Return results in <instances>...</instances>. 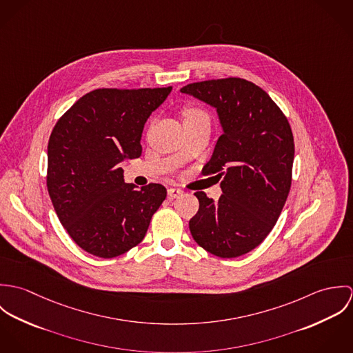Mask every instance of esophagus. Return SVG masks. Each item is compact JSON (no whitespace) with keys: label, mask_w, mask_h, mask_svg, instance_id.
Masks as SVG:
<instances>
[{"label":"esophagus","mask_w":353,"mask_h":353,"mask_svg":"<svg viewBox=\"0 0 353 353\" xmlns=\"http://www.w3.org/2000/svg\"><path fill=\"white\" fill-rule=\"evenodd\" d=\"M167 193H168V197H170V199H176V197H179L183 192H182L181 189H176V188H170V189L167 190Z\"/></svg>","instance_id":"34e87169"}]
</instances>
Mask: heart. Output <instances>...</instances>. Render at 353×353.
<instances>
[{
  "label": "heart",
  "mask_w": 353,
  "mask_h": 353,
  "mask_svg": "<svg viewBox=\"0 0 353 353\" xmlns=\"http://www.w3.org/2000/svg\"><path fill=\"white\" fill-rule=\"evenodd\" d=\"M185 115H186V118H193V117H199V115H203V114L197 108H189V110L185 111Z\"/></svg>",
  "instance_id": "b5f03b06"
}]
</instances>
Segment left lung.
Wrapping results in <instances>:
<instances>
[{
    "label": "left lung",
    "instance_id": "left-lung-1",
    "mask_svg": "<svg viewBox=\"0 0 353 353\" xmlns=\"http://www.w3.org/2000/svg\"><path fill=\"white\" fill-rule=\"evenodd\" d=\"M216 108L223 134L203 174L221 179L217 201L203 192L189 221L193 239L220 258L252 252L274 227L287 201L295 144L288 119L258 85L230 77L181 88Z\"/></svg>",
    "mask_w": 353,
    "mask_h": 353
}]
</instances>
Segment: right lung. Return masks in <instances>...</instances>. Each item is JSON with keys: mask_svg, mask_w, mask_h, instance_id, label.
I'll return each mask as SVG.
<instances>
[{"mask_svg": "<svg viewBox=\"0 0 353 353\" xmlns=\"http://www.w3.org/2000/svg\"><path fill=\"white\" fill-rule=\"evenodd\" d=\"M171 90H95L55 123L48 190L61 224L83 250L114 258L144 239L167 190L160 183H125L119 165L141 156L144 125Z\"/></svg>", "mask_w": 353, "mask_h": 353, "instance_id": "obj_1", "label": "right lung"}]
</instances>
